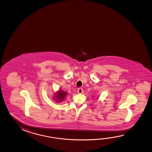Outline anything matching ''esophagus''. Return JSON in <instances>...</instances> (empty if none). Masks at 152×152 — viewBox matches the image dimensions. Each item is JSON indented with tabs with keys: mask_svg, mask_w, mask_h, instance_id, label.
Here are the masks:
<instances>
[{
	"mask_svg": "<svg viewBox=\"0 0 152 152\" xmlns=\"http://www.w3.org/2000/svg\"><path fill=\"white\" fill-rule=\"evenodd\" d=\"M77 92H78V93H79V94H82L83 92V90L82 88H79L77 90Z\"/></svg>",
	"mask_w": 152,
	"mask_h": 152,
	"instance_id": "esophagus-1",
	"label": "esophagus"
}]
</instances>
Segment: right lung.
<instances>
[{"instance_id":"add662e5","label":"right lung","mask_w":152,"mask_h":152,"mask_svg":"<svg viewBox=\"0 0 152 152\" xmlns=\"http://www.w3.org/2000/svg\"><path fill=\"white\" fill-rule=\"evenodd\" d=\"M67 95V92H65L61 89H60L57 92L54 93L53 99L56 102H62L65 100L66 96Z\"/></svg>"}]
</instances>
